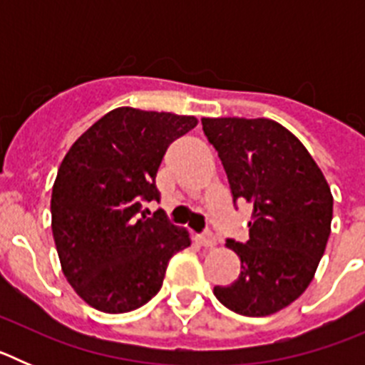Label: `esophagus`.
<instances>
[{
	"label": "esophagus",
	"instance_id": "1",
	"mask_svg": "<svg viewBox=\"0 0 365 365\" xmlns=\"http://www.w3.org/2000/svg\"><path fill=\"white\" fill-rule=\"evenodd\" d=\"M197 241H199V245L205 248H212L217 245V240H215V235L212 234V232H205V234H201L197 237Z\"/></svg>",
	"mask_w": 365,
	"mask_h": 365
}]
</instances>
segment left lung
<instances>
[{"instance_id":"1","label":"left lung","mask_w":365,"mask_h":365,"mask_svg":"<svg viewBox=\"0 0 365 365\" xmlns=\"http://www.w3.org/2000/svg\"><path fill=\"white\" fill-rule=\"evenodd\" d=\"M201 122L227 172L234 205H254L250 240L227 241L241 259L240 278L214 287V294L237 314H274L298 299L314 278L331 234V188L305 146L278 122Z\"/></svg>"}]
</instances>
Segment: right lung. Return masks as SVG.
Masks as SVG:
<instances>
[{
  "label": "right lung",
  "mask_w": 365,
  "mask_h": 365,
  "mask_svg": "<svg viewBox=\"0 0 365 365\" xmlns=\"http://www.w3.org/2000/svg\"><path fill=\"white\" fill-rule=\"evenodd\" d=\"M195 117L117 108L96 120L63 157L51 197L53 237L67 282L91 307L120 314L163 287L170 257L190 247L163 212L155 177L168 146Z\"/></svg>",
  "instance_id": "add662e5"
}]
</instances>
